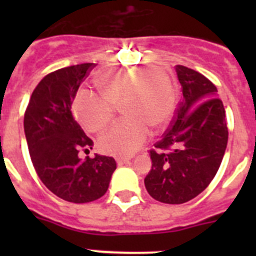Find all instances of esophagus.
<instances>
[{
    "label": "esophagus",
    "mask_w": 256,
    "mask_h": 256,
    "mask_svg": "<svg viewBox=\"0 0 256 256\" xmlns=\"http://www.w3.org/2000/svg\"><path fill=\"white\" fill-rule=\"evenodd\" d=\"M130 158H116V162L118 165H124L126 162H130Z\"/></svg>",
    "instance_id": "1"
}]
</instances>
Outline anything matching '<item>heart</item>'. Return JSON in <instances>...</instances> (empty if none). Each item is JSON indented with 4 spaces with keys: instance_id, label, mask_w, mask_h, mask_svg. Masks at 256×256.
<instances>
[{
    "instance_id": "1",
    "label": "heart",
    "mask_w": 256,
    "mask_h": 256,
    "mask_svg": "<svg viewBox=\"0 0 256 256\" xmlns=\"http://www.w3.org/2000/svg\"><path fill=\"white\" fill-rule=\"evenodd\" d=\"M101 97L80 94L73 101L74 116L87 132L100 133L112 123L115 108L126 118L98 141L101 151L130 156L146 142L150 130L168 126L176 108L172 78L162 68L112 69L94 80Z\"/></svg>"
}]
</instances>
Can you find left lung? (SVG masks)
Masks as SVG:
<instances>
[{
  "label": "left lung",
  "mask_w": 256,
  "mask_h": 256,
  "mask_svg": "<svg viewBox=\"0 0 256 256\" xmlns=\"http://www.w3.org/2000/svg\"><path fill=\"white\" fill-rule=\"evenodd\" d=\"M183 101L162 138L150 150L152 166L144 178L151 198L183 204L204 191L224 156L228 128L218 90L206 76L176 65Z\"/></svg>",
  "instance_id": "8db88e82"
}]
</instances>
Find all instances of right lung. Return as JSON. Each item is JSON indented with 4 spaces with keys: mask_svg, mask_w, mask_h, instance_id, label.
I'll use <instances>...</instances> for the list:
<instances>
[{
    "mask_svg": "<svg viewBox=\"0 0 256 256\" xmlns=\"http://www.w3.org/2000/svg\"><path fill=\"white\" fill-rule=\"evenodd\" d=\"M94 62L62 68L47 74L34 88L24 114V132L38 177L58 198L84 204L106 194L116 169L114 158L79 159L94 142L72 114L79 86Z\"/></svg>",
    "mask_w": 256,
    "mask_h": 256,
    "instance_id": "add662e5",
    "label": "right lung"
}]
</instances>
